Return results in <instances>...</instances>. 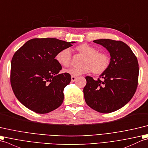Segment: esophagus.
<instances>
[{
	"instance_id": "obj_1",
	"label": "esophagus",
	"mask_w": 148,
	"mask_h": 148,
	"mask_svg": "<svg viewBox=\"0 0 148 148\" xmlns=\"http://www.w3.org/2000/svg\"><path fill=\"white\" fill-rule=\"evenodd\" d=\"M71 79L72 82H74L75 80L77 79V77H75V76H71Z\"/></svg>"
}]
</instances>
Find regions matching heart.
<instances>
[{
	"label": "heart",
	"mask_w": 148,
	"mask_h": 148,
	"mask_svg": "<svg viewBox=\"0 0 148 148\" xmlns=\"http://www.w3.org/2000/svg\"><path fill=\"white\" fill-rule=\"evenodd\" d=\"M78 53L83 56L82 66L71 68L65 72L73 76L89 73L92 71L94 75H101L107 70L110 64V58L106 52H98L97 49L83 44L75 48ZM57 61L64 67L70 66L71 62V52L69 49H63L58 52L56 56Z\"/></svg>",
	"instance_id": "obj_1"
}]
</instances>
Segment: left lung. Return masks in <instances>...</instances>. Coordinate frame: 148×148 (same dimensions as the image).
I'll return each mask as SVG.
<instances>
[{"mask_svg": "<svg viewBox=\"0 0 148 148\" xmlns=\"http://www.w3.org/2000/svg\"><path fill=\"white\" fill-rule=\"evenodd\" d=\"M93 42L110 52V64L97 80L85 77L84 98L93 110L109 113L120 109L132 98L138 84L139 64L132 51L123 42L111 39Z\"/></svg>", "mask_w": 148, "mask_h": 148, "instance_id": "8db88e82", "label": "left lung"}]
</instances>
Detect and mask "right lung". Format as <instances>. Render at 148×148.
I'll use <instances>...</instances> for the list:
<instances>
[{"label": "right lung", "instance_id": "1", "mask_svg": "<svg viewBox=\"0 0 148 148\" xmlns=\"http://www.w3.org/2000/svg\"><path fill=\"white\" fill-rule=\"evenodd\" d=\"M75 42L54 38H33L15 52L11 63V84L23 105L40 114L61 106L63 90L70 83L71 75L59 73L62 67L55 57Z\"/></svg>", "mask_w": 148, "mask_h": 148}]
</instances>
